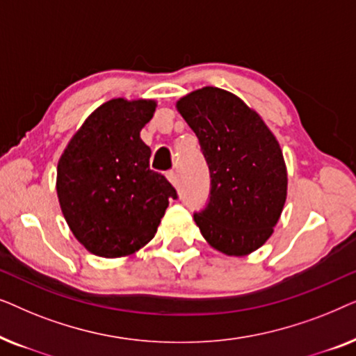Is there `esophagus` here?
Segmentation results:
<instances>
[{
	"label": "esophagus",
	"mask_w": 356,
	"mask_h": 356,
	"mask_svg": "<svg viewBox=\"0 0 356 356\" xmlns=\"http://www.w3.org/2000/svg\"><path fill=\"white\" fill-rule=\"evenodd\" d=\"M167 178L170 179V183H172L173 186H178V183H179V177H178L177 170H170V172L167 173Z\"/></svg>",
	"instance_id": "34e87169"
}]
</instances>
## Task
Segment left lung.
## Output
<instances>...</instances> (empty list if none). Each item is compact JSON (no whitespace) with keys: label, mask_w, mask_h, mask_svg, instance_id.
<instances>
[{"label":"left lung","mask_w":356,"mask_h":356,"mask_svg":"<svg viewBox=\"0 0 356 356\" xmlns=\"http://www.w3.org/2000/svg\"><path fill=\"white\" fill-rule=\"evenodd\" d=\"M197 136L211 173L206 207L194 212L202 236L228 256L256 251L274 232L286 197L280 145L241 99L217 87L177 104Z\"/></svg>","instance_id":"left-lung-1"}]
</instances>
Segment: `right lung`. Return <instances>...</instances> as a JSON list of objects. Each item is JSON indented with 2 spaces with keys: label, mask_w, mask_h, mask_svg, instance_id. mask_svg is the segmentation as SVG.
Returning a JSON list of instances; mask_svg holds the SVG:
<instances>
[{
  "label": "right lung",
  "mask_w": 356,
  "mask_h": 356,
  "mask_svg": "<svg viewBox=\"0 0 356 356\" xmlns=\"http://www.w3.org/2000/svg\"><path fill=\"white\" fill-rule=\"evenodd\" d=\"M155 102L110 100L84 121L58 162L56 193L67 225L92 254H133L152 240L177 189L150 170L140 129Z\"/></svg>",
  "instance_id": "right-lung-1"
}]
</instances>
